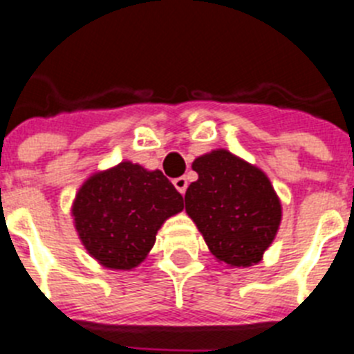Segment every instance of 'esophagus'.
I'll return each instance as SVG.
<instances>
[{"instance_id": "34e87169", "label": "esophagus", "mask_w": 354, "mask_h": 354, "mask_svg": "<svg viewBox=\"0 0 354 354\" xmlns=\"http://www.w3.org/2000/svg\"><path fill=\"white\" fill-rule=\"evenodd\" d=\"M174 186L177 187V192H179L180 195H184L187 189V179L186 177H177V179H174Z\"/></svg>"}]
</instances>
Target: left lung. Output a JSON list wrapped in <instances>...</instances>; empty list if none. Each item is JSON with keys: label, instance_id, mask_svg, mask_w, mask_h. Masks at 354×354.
Returning <instances> with one entry per match:
<instances>
[{"label": "left lung", "instance_id": "left-lung-1", "mask_svg": "<svg viewBox=\"0 0 354 354\" xmlns=\"http://www.w3.org/2000/svg\"><path fill=\"white\" fill-rule=\"evenodd\" d=\"M198 180L189 184L186 212L218 261L257 264L277 236L282 207L264 171L227 150L193 161Z\"/></svg>", "mask_w": 354, "mask_h": 354}]
</instances>
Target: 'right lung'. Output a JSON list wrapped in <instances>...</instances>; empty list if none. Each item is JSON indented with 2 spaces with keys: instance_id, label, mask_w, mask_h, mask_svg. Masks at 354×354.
Here are the masks:
<instances>
[{
  "instance_id": "add662e5",
  "label": "right lung",
  "mask_w": 354,
  "mask_h": 354,
  "mask_svg": "<svg viewBox=\"0 0 354 354\" xmlns=\"http://www.w3.org/2000/svg\"><path fill=\"white\" fill-rule=\"evenodd\" d=\"M184 200L162 171L124 161L92 175L77 192L72 214L84 248L104 268L133 270Z\"/></svg>"
}]
</instances>
